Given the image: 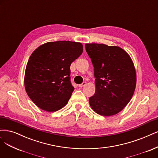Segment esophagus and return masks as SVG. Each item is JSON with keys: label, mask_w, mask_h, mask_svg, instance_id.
Segmentation results:
<instances>
[{"label": "esophagus", "mask_w": 158, "mask_h": 158, "mask_svg": "<svg viewBox=\"0 0 158 158\" xmlns=\"http://www.w3.org/2000/svg\"><path fill=\"white\" fill-rule=\"evenodd\" d=\"M86 81H83L82 83H81V84H80L78 86L80 87V88H82V87H84V86H85V85H86Z\"/></svg>", "instance_id": "obj_1"}]
</instances>
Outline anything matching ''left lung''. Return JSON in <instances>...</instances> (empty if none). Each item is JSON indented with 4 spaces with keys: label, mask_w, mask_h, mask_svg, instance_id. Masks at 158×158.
I'll return each instance as SVG.
<instances>
[{
    "label": "left lung",
    "mask_w": 158,
    "mask_h": 158,
    "mask_svg": "<svg viewBox=\"0 0 158 158\" xmlns=\"http://www.w3.org/2000/svg\"><path fill=\"white\" fill-rule=\"evenodd\" d=\"M94 67L96 91L89 105L96 113L110 116L120 112L131 100L136 73L131 57L123 49L102 44H86Z\"/></svg>",
    "instance_id": "1"
}]
</instances>
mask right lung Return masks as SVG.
Masks as SVG:
<instances>
[{
    "instance_id": "add662e5",
    "label": "right lung",
    "mask_w": 158,
    "mask_h": 158,
    "mask_svg": "<svg viewBox=\"0 0 158 158\" xmlns=\"http://www.w3.org/2000/svg\"><path fill=\"white\" fill-rule=\"evenodd\" d=\"M83 52L82 44L70 41L47 42L32 52L27 64V94L41 109L56 112L67 105L74 88L70 64Z\"/></svg>"
}]
</instances>
